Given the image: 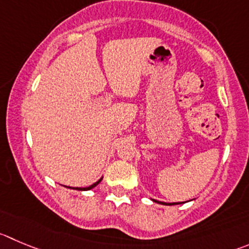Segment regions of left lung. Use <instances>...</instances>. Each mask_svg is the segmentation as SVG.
<instances>
[{
  "mask_svg": "<svg viewBox=\"0 0 249 249\" xmlns=\"http://www.w3.org/2000/svg\"><path fill=\"white\" fill-rule=\"evenodd\" d=\"M153 202L158 203V204H162V205H177V204H182V203H165V202H159V200L156 199H151ZM184 203V202H183Z\"/></svg>",
  "mask_w": 249,
  "mask_h": 249,
  "instance_id": "obj_1",
  "label": "left lung"
}]
</instances>
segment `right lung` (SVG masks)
<instances>
[{"instance_id": "obj_1", "label": "right lung", "mask_w": 249, "mask_h": 249, "mask_svg": "<svg viewBox=\"0 0 249 249\" xmlns=\"http://www.w3.org/2000/svg\"><path fill=\"white\" fill-rule=\"evenodd\" d=\"M101 179H103V177H101L99 181H96L95 183H93L91 186H89V187H73L72 189H77V191H89V189H91V188H94L95 186H98V184L101 182ZM67 188H68V187H67ZM70 188H71V187H70Z\"/></svg>"}]
</instances>
